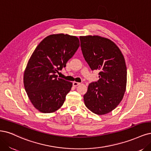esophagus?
<instances>
[{"label": "esophagus", "instance_id": "obj_1", "mask_svg": "<svg viewBox=\"0 0 151 151\" xmlns=\"http://www.w3.org/2000/svg\"><path fill=\"white\" fill-rule=\"evenodd\" d=\"M72 84H73L74 86H79V84H81V83L77 82H74L73 83H72Z\"/></svg>", "mask_w": 151, "mask_h": 151}]
</instances>
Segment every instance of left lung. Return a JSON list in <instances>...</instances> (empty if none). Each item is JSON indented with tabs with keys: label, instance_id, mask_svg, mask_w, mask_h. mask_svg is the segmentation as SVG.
<instances>
[{
	"label": "left lung",
	"instance_id": "left-lung-1",
	"mask_svg": "<svg viewBox=\"0 0 151 151\" xmlns=\"http://www.w3.org/2000/svg\"><path fill=\"white\" fill-rule=\"evenodd\" d=\"M83 56L92 70H99V79L89 84L84 101L92 112L103 115L114 110L126 91L125 59L112 40L97 35L81 36Z\"/></svg>",
	"mask_w": 151,
	"mask_h": 151
}]
</instances>
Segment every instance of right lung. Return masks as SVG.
Wrapping results in <instances>:
<instances>
[{
	"label": "right lung",
	"instance_id": "right-lung-1",
	"mask_svg": "<svg viewBox=\"0 0 151 151\" xmlns=\"http://www.w3.org/2000/svg\"><path fill=\"white\" fill-rule=\"evenodd\" d=\"M79 45L76 36L50 35L31 55L24 72V84L30 101L40 112H53L63 105L72 83L56 74L66 66Z\"/></svg>",
	"mask_w": 151,
	"mask_h": 151
}]
</instances>
